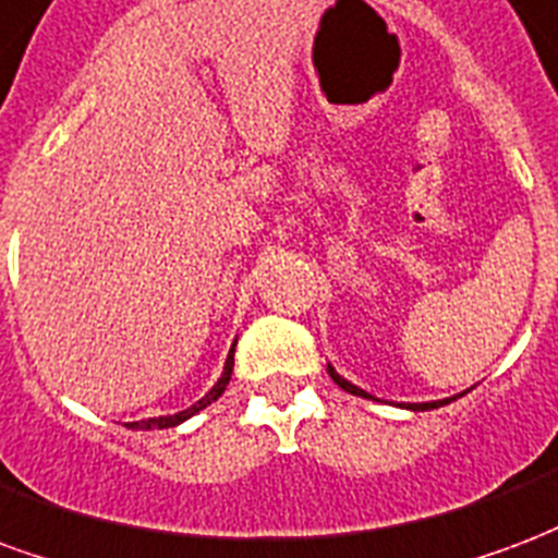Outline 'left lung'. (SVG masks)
I'll list each match as a JSON object with an SVG mask.
<instances>
[{
    "instance_id": "left-lung-1",
    "label": "left lung",
    "mask_w": 558,
    "mask_h": 558,
    "mask_svg": "<svg viewBox=\"0 0 558 558\" xmlns=\"http://www.w3.org/2000/svg\"><path fill=\"white\" fill-rule=\"evenodd\" d=\"M328 375H331V378H333V384H340L345 393L363 396V399H375L373 393H366V390H361L357 384H352V381H349V378H342V375L337 373V369H333L331 363H328ZM464 393H468V390H464ZM464 393H458V396H464ZM449 402H456V396H449V399H437V402H402V405H399V408H408V411H432V408L449 405Z\"/></svg>"
}]
</instances>
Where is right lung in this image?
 <instances>
[{"instance_id":"1","label":"right lung","mask_w":558,"mask_h":558,"mask_svg":"<svg viewBox=\"0 0 558 558\" xmlns=\"http://www.w3.org/2000/svg\"><path fill=\"white\" fill-rule=\"evenodd\" d=\"M233 352H236V340H233V345H230V354H227L225 361V369H221V378H218L216 384H213V390L206 396H201L195 405H189L185 411H177V414H165V416H147V420H135V423H126L130 428H142V432H147V428H174L180 426V423H185V420H192L195 414H201L206 405H213L218 396L225 393L227 384H230V375H233Z\"/></svg>"}]
</instances>
